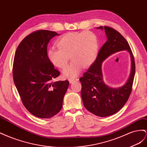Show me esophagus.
Wrapping results in <instances>:
<instances>
[{
	"mask_svg": "<svg viewBox=\"0 0 147 147\" xmlns=\"http://www.w3.org/2000/svg\"><path fill=\"white\" fill-rule=\"evenodd\" d=\"M78 80H79V79H78V78L69 79V82L71 84V83H73V82H75V81H78Z\"/></svg>",
	"mask_w": 147,
	"mask_h": 147,
	"instance_id": "1",
	"label": "esophagus"
}]
</instances>
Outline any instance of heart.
<instances>
[{
	"instance_id": "heart-1",
	"label": "heart",
	"mask_w": 147,
	"mask_h": 147,
	"mask_svg": "<svg viewBox=\"0 0 147 147\" xmlns=\"http://www.w3.org/2000/svg\"><path fill=\"white\" fill-rule=\"evenodd\" d=\"M58 48L51 47L47 52L50 61L58 68H65L70 57L73 61L63 71V76L69 79L76 78L82 66L91 65L97 56L98 41L93 32H68L57 40Z\"/></svg>"
}]
</instances>
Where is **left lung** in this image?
<instances>
[{"label": "left lung", "mask_w": 147, "mask_h": 147, "mask_svg": "<svg viewBox=\"0 0 147 147\" xmlns=\"http://www.w3.org/2000/svg\"><path fill=\"white\" fill-rule=\"evenodd\" d=\"M97 29H105L107 40L99 50L98 56L80 80L81 97L85 108L100 117L115 114L127 102L132 92L135 76L136 65L131 47L124 37L112 28L105 26ZM121 50H127L131 59V71L127 83L119 88H112L104 82L101 72L102 62L109 56Z\"/></svg>", "instance_id": "8db88e82"}]
</instances>
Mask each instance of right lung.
<instances>
[{
	"label": "right lung",
	"instance_id": "obj_1",
	"mask_svg": "<svg viewBox=\"0 0 147 147\" xmlns=\"http://www.w3.org/2000/svg\"><path fill=\"white\" fill-rule=\"evenodd\" d=\"M58 35L49 30L33 32L21 42L14 57L15 86L24 107L39 118H52L61 110L69 84L53 81L60 73L47 57V44Z\"/></svg>",
	"mask_w": 147,
	"mask_h": 147
}]
</instances>
